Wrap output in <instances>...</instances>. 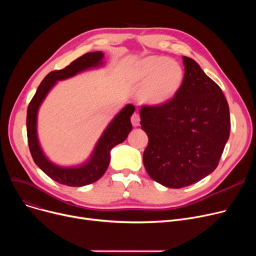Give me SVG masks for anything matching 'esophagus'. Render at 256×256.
I'll use <instances>...</instances> for the list:
<instances>
[{
	"mask_svg": "<svg viewBox=\"0 0 256 256\" xmlns=\"http://www.w3.org/2000/svg\"><path fill=\"white\" fill-rule=\"evenodd\" d=\"M130 121H132V124L134 126H138L140 124V116L137 113H134L130 117Z\"/></svg>",
	"mask_w": 256,
	"mask_h": 256,
	"instance_id": "obj_1",
	"label": "esophagus"
}]
</instances>
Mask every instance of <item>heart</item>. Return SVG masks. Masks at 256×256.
<instances>
[{
  "label": "heart",
  "mask_w": 256,
  "mask_h": 256,
  "mask_svg": "<svg viewBox=\"0 0 256 256\" xmlns=\"http://www.w3.org/2000/svg\"><path fill=\"white\" fill-rule=\"evenodd\" d=\"M182 65L172 59L152 56L141 60L132 72V83L143 87L141 98L152 104L169 102L184 82Z\"/></svg>",
  "instance_id": "obj_1"
}]
</instances>
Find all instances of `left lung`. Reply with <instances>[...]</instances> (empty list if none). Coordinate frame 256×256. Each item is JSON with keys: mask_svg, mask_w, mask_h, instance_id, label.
Segmentation results:
<instances>
[{"mask_svg": "<svg viewBox=\"0 0 256 256\" xmlns=\"http://www.w3.org/2000/svg\"><path fill=\"white\" fill-rule=\"evenodd\" d=\"M182 87L169 102L142 106L141 128L148 136L144 167L172 189L193 184L217 168L230 138V106L221 88L191 58L182 57Z\"/></svg>", "mask_w": 256, "mask_h": 256, "instance_id": "1", "label": "left lung"}]
</instances>
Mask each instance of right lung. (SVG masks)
Returning a JSON list of instances; mask_svg holds the SVG:
<instances>
[{"label": "right lung", "mask_w": 256, "mask_h": 256, "mask_svg": "<svg viewBox=\"0 0 256 256\" xmlns=\"http://www.w3.org/2000/svg\"><path fill=\"white\" fill-rule=\"evenodd\" d=\"M102 58L104 54L102 52H87L72 61L65 68L50 72L40 83L35 96L28 106V110H26V136H28L31 156L35 164L48 176L59 184L70 186H82L100 180L109 166L111 150L117 144L124 142L132 128L130 116L135 111V106L130 104H126L111 121L98 140L88 162L80 167L63 168L52 164L46 158L42 148H40L36 132L37 112L39 106L42 104L48 91L56 84L57 80L68 78L78 72L102 65Z\"/></svg>", "instance_id": "obj_1"}]
</instances>
